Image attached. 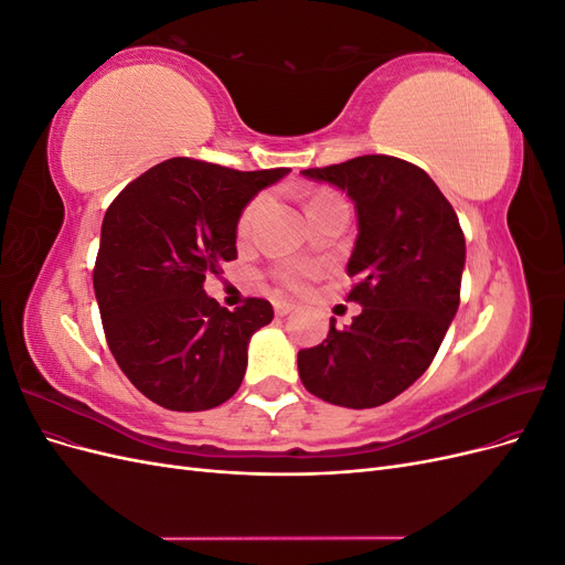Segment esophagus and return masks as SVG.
I'll return each instance as SVG.
<instances>
[{"mask_svg":"<svg viewBox=\"0 0 565 565\" xmlns=\"http://www.w3.org/2000/svg\"><path fill=\"white\" fill-rule=\"evenodd\" d=\"M273 309H276V316L285 318V316H289V313L295 311V303H289V301H276V303H273Z\"/></svg>","mask_w":565,"mask_h":565,"instance_id":"1","label":"esophagus"}]
</instances>
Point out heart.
I'll list each match as a JSON object with an SVG mask.
<instances>
[{
	"instance_id": "heart-1",
	"label": "heart",
	"mask_w": 565,
	"mask_h": 565,
	"mask_svg": "<svg viewBox=\"0 0 565 565\" xmlns=\"http://www.w3.org/2000/svg\"><path fill=\"white\" fill-rule=\"evenodd\" d=\"M324 200H334V195H328V193L316 195V198L311 200V204H318V202H324ZM264 204H266V198H264V195H259V198H254L252 202H247V207L243 210L241 218H237V235L247 237V235L252 233V228H254V224H256V218H259V214H262V210H264ZM311 204H309V207H311ZM316 273H318V268H316L313 264H292V266L282 268V270L278 273V278H280V282H282L287 289H301V287L306 285V280L313 278Z\"/></svg>"
}]
</instances>
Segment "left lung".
I'll use <instances>...</instances> for the list:
<instances>
[{"mask_svg":"<svg viewBox=\"0 0 565 565\" xmlns=\"http://www.w3.org/2000/svg\"><path fill=\"white\" fill-rule=\"evenodd\" d=\"M344 191L358 214L347 273L349 301L363 306L349 328L297 355L313 396L341 407H377L415 384L440 349L459 306L465 233L431 177L401 158L363 156L303 169Z\"/></svg>","mask_w":565,"mask_h":565,"instance_id":"8db88e82","label":"left lung"}]
</instances>
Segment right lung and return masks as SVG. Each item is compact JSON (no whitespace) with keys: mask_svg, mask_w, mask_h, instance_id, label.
<instances>
[{"mask_svg":"<svg viewBox=\"0 0 565 565\" xmlns=\"http://www.w3.org/2000/svg\"><path fill=\"white\" fill-rule=\"evenodd\" d=\"M287 167L237 172L172 158L150 167L104 216L94 292L110 353L146 398L177 413L226 403L241 388L266 299L235 311L204 295V276L237 256V218Z\"/></svg>","mask_w":565,"mask_h":565,"instance_id":"right-lung-1","label":"right lung"}]
</instances>
